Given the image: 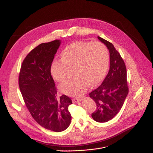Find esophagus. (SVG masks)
Listing matches in <instances>:
<instances>
[{
	"label": "esophagus",
	"mask_w": 153,
	"mask_h": 153,
	"mask_svg": "<svg viewBox=\"0 0 153 153\" xmlns=\"http://www.w3.org/2000/svg\"><path fill=\"white\" fill-rule=\"evenodd\" d=\"M81 99H72V102H73V103H78V102H81Z\"/></svg>",
	"instance_id": "esophagus-1"
}]
</instances>
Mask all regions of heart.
Segmentation results:
<instances>
[{
	"mask_svg": "<svg viewBox=\"0 0 153 153\" xmlns=\"http://www.w3.org/2000/svg\"><path fill=\"white\" fill-rule=\"evenodd\" d=\"M109 59L108 49L102 42L75 41L65 47L61 59L53 61L51 73L54 80L62 82L70 69H74L75 77L61 85L59 88L67 95L80 97L90 85H95L104 77Z\"/></svg>",
	"mask_w": 153,
	"mask_h": 153,
	"instance_id": "1",
	"label": "heart"
}]
</instances>
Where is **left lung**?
I'll list each match as a JSON object with an SVG mask.
<instances>
[{"label":"left lung","mask_w":153,"mask_h":153,"mask_svg":"<svg viewBox=\"0 0 153 153\" xmlns=\"http://www.w3.org/2000/svg\"><path fill=\"white\" fill-rule=\"evenodd\" d=\"M110 53V68L107 75L100 86L89 94L96 103L97 110L91 114L98 123H106L113 119L123 107L129 92L127 71L124 60L114 45L98 36Z\"/></svg>","instance_id":"obj_1"}]
</instances>
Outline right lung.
Here are the masks:
<instances>
[{"label":"right lung","mask_w":153,"mask_h":153,"mask_svg":"<svg viewBox=\"0 0 153 153\" xmlns=\"http://www.w3.org/2000/svg\"><path fill=\"white\" fill-rule=\"evenodd\" d=\"M60 44L56 39L33 49L24 59L19 76L21 92L30 114L40 126L54 132L66 129L71 120L68 106L72 101L65 95L57 97L51 74Z\"/></svg>","instance_id":"obj_1"}]
</instances>
